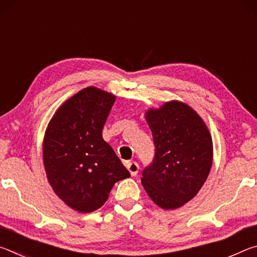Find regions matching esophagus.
<instances>
[{"label": "esophagus", "instance_id": "34e87169", "mask_svg": "<svg viewBox=\"0 0 257 257\" xmlns=\"http://www.w3.org/2000/svg\"><path fill=\"white\" fill-rule=\"evenodd\" d=\"M125 168L128 169L130 175L132 176H136L138 173L139 170V165L137 162H135V161H127V162H124Z\"/></svg>", "mask_w": 257, "mask_h": 257}]
</instances>
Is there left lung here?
<instances>
[{
	"label": "left lung",
	"mask_w": 257,
	"mask_h": 257,
	"mask_svg": "<svg viewBox=\"0 0 257 257\" xmlns=\"http://www.w3.org/2000/svg\"><path fill=\"white\" fill-rule=\"evenodd\" d=\"M145 118L155 155L143 170L142 185L156 205L175 210L196 196L207 179L213 161L211 135L196 111L179 101L150 108Z\"/></svg>",
	"instance_id": "1"
}]
</instances>
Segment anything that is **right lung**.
<instances>
[{
	"instance_id": "1",
	"label": "right lung",
	"mask_w": 257,
	"mask_h": 257,
	"mask_svg": "<svg viewBox=\"0 0 257 257\" xmlns=\"http://www.w3.org/2000/svg\"><path fill=\"white\" fill-rule=\"evenodd\" d=\"M114 101L113 94L87 87L58 108L45 132L47 180L69 207L80 213L101 207L115 182L130 177L102 136Z\"/></svg>"
}]
</instances>
